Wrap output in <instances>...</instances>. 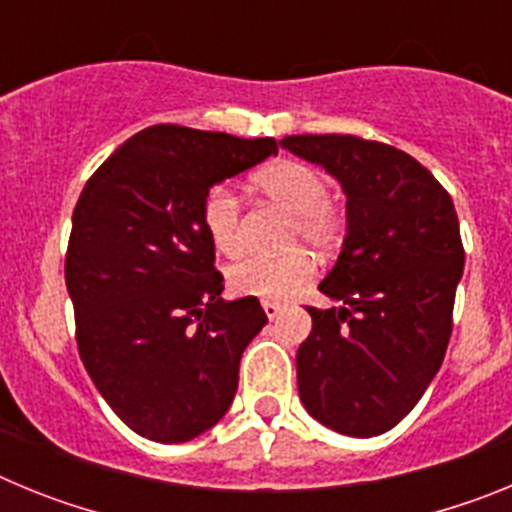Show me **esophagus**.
Segmentation results:
<instances>
[{"mask_svg": "<svg viewBox=\"0 0 512 512\" xmlns=\"http://www.w3.org/2000/svg\"><path fill=\"white\" fill-rule=\"evenodd\" d=\"M261 307H264V312H266V318H271V320L277 318L279 312H282V310H284V307H282V305H279V302H274V300H264V302H261Z\"/></svg>", "mask_w": 512, "mask_h": 512, "instance_id": "1", "label": "esophagus"}]
</instances>
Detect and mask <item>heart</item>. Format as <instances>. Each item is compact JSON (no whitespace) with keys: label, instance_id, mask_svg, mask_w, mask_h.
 Returning <instances> with one entry per match:
<instances>
[{"label":"heart","instance_id":"1","mask_svg":"<svg viewBox=\"0 0 512 512\" xmlns=\"http://www.w3.org/2000/svg\"><path fill=\"white\" fill-rule=\"evenodd\" d=\"M251 187L292 215L289 238L305 241L318 251L336 248L343 238V215L330 197L328 176L302 161H274L251 176ZM200 220L212 246L225 256L241 251V202L230 187L207 189L200 205ZM312 277V259L295 248L282 256H246L230 266L233 292L266 300H284Z\"/></svg>","mask_w":512,"mask_h":512}]
</instances>
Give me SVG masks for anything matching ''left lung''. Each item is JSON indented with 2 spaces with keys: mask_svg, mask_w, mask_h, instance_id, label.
<instances>
[{
  "mask_svg": "<svg viewBox=\"0 0 512 512\" xmlns=\"http://www.w3.org/2000/svg\"><path fill=\"white\" fill-rule=\"evenodd\" d=\"M346 192V238L307 307L297 390L312 418L343 436L390 431L418 405L451 338L464 271L459 217L436 176L395 146L356 135H287Z\"/></svg>",
  "mask_w": 512,
  "mask_h": 512,
  "instance_id": "left-lung-1",
  "label": "left lung"
}]
</instances>
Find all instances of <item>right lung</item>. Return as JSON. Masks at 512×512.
I'll use <instances>...</instances> for the list:
<instances>
[{"label": "right lung", "mask_w": 512, "mask_h": 512, "mask_svg": "<svg viewBox=\"0 0 512 512\" xmlns=\"http://www.w3.org/2000/svg\"><path fill=\"white\" fill-rule=\"evenodd\" d=\"M271 153L274 138L153 125L81 189L66 251L76 346L99 395L138 436L192 441L228 413L266 312L256 297H220L200 205L207 189Z\"/></svg>", "instance_id": "1"}]
</instances>
